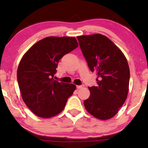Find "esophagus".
Segmentation results:
<instances>
[{
    "mask_svg": "<svg viewBox=\"0 0 148 148\" xmlns=\"http://www.w3.org/2000/svg\"><path fill=\"white\" fill-rule=\"evenodd\" d=\"M84 87V85H81V86H77V89H81L83 88Z\"/></svg>",
    "mask_w": 148,
    "mask_h": 148,
    "instance_id": "esophagus-1",
    "label": "esophagus"
}]
</instances>
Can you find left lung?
<instances>
[{
	"label": "left lung",
	"instance_id": "obj_1",
	"mask_svg": "<svg viewBox=\"0 0 148 148\" xmlns=\"http://www.w3.org/2000/svg\"><path fill=\"white\" fill-rule=\"evenodd\" d=\"M91 71L96 72L97 86L89 87L90 96L84 100L87 111L100 120L110 119L126 100L130 71L122 51L100 34L77 36Z\"/></svg>",
	"mask_w": 148,
	"mask_h": 148
}]
</instances>
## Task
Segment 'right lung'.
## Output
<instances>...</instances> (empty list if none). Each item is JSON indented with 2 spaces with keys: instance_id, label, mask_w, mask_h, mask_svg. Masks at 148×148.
Segmentation results:
<instances>
[{
  "instance_id": "add662e5",
  "label": "right lung",
  "mask_w": 148,
  "mask_h": 148,
  "mask_svg": "<svg viewBox=\"0 0 148 148\" xmlns=\"http://www.w3.org/2000/svg\"><path fill=\"white\" fill-rule=\"evenodd\" d=\"M74 37H47L32 46L22 57L17 82L23 100L34 114L50 118L64 108L76 86L54 79L58 62L75 49Z\"/></svg>"
}]
</instances>
